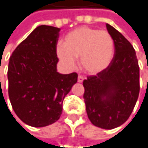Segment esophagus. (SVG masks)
I'll list each match as a JSON object with an SVG mask.
<instances>
[{
  "mask_svg": "<svg viewBox=\"0 0 148 148\" xmlns=\"http://www.w3.org/2000/svg\"><path fill=\"white\" fill-rule=\"evenodd\" d=\"M83 80H84V77L82 75H79L78 76V82H82Z\"/></svg>",
  "mask_w": 148,
  "mask_h": 148,
  "instance_id": "34e87169",
  "label": "esophagus"
}]
</instances>
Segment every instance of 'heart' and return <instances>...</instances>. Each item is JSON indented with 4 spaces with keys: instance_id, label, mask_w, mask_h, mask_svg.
<instances>
[{
    "instance_id": "obj_1",
    "label": "heart",
    "mask_w": 148,
    "mask_h": 148,
    "mask_svg": "<svg viewBox=\"0 0 148 148\" xmlns=\"http://www.w3.org/2000/svg\"><path fill=\"white\" fill-rule=\"evenodd\" d=\"M114 40L106 30H98L86 26L76 28L66 35L63 45L57 47L59 59L69 68L80 64L83 71L97 73L105 69L114 56Z\"/></svg>"
}]
</instances>
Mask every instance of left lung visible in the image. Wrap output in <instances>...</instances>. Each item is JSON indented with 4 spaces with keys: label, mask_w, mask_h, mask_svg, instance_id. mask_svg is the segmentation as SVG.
Wrapping results in <instances>:
<instances>
[{
    "label": "left lung",
    "mask_w": 148,
    "mask_h": 148,
    "mask_svg": "<svg viewBox=\"0 0 148 148\" xmlns=\"http://www.w3.org/2000/svg\"><path fill=\"white\" fill-rule=\"evenodd\" d=\"M114 40L110 64L96 75L83 81V98L91 123L103 129L123 125L130 117L140 93V66L131 43L106 23Z\"/></svg>",
    "instance_id": "8db88e82"
}]
</instances>
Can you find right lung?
<instances>
[{"instance_id":"add662e5","label":"right lung","mask_w":148,"mask_h":148,"mask_svg":"<svg viewBox=\"0 0 148 148\" xmlns=\"http://www.w3.org/2000/svg\"><path fill=\"white\" fill-rule=\"evenodd\" d=\"M60 28L37 27L13 51L8 68V97L17 117L26 125L44 127L62 113L64 98L78 75L57 72Z\"/></svg>"}]
</instances>
